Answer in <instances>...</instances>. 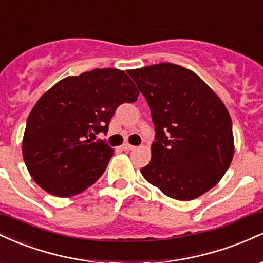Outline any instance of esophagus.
I'll use <instances>...</instances> for the list:
<instances>
[{
	"mask_svg": "<svg viewBox=\"0 0 263 263\" xmlns=\"http://www.w3.org/2000/svg\"><path fill=\"white\" fill-rule=\"evenodd\" d=\"M136 148L135 146H132V144H129V143H123L122 144V149L123 151H134Z\"/></svg>",
	"mask_w": 263,
	"mask_h": 263,
	"instance_id": "obj_1",
	"label": "esophagus"
}]
</instances>
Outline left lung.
<instances>
[{"instance_id": "obj_1", "label": "left lung", "mask_w": 263, "mask_h": 263, "mask_svg": "<svg viewBox=\"0 0 263 263\" xmlns=\"http://www.w3.org/2000/svg\"><path fill=\"white\" fill-rule=\"evenodd\" d=\"M155 123L152 158L141 168L167 197L193 200L220 182L234 157L228 108L194 71L171 63L129 70Z\"/></svg>"}]
</instances>
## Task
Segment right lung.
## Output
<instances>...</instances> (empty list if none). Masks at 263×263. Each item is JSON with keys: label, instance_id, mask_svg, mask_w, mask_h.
Segmentation results:
<instances>
[{"label": "right lung", "instance_id": "1", "mask_svg": "<svg viewBox=\"0 0 263 263\" xmlns=\"http://www.w3.org/2000/svg\"><path fill=\"white\" fill-rule=\"evenodd\" d=\"M140 95L119 69H93L58 81L43 93L27 120L23 159L34 182L49 194L68 198L92 185L114 149L93 142L106 134L115 111Z\"/></svg>", "mask_w": 263, "mask_h": 263}]
</instances>
